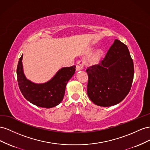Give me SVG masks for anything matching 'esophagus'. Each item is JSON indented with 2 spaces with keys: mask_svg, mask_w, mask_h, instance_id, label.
<instances>
[{
  "mask_svg": "<svg viewBox=\"0 0 150 150\" xmlns=\"http://www.w3.org/2000/svg\"><path fill=\"white\" fill-rule=\"evenodd\" d=\"M83 67H84V62L82 60L79 61L76 65V70L77 71L82 70L83 68Z\"/></svg>",
  "mask_w": 150,
  "mask_h": 150,
  "instance_id": "1",
  "label": "esophagus"
}]
</instances>
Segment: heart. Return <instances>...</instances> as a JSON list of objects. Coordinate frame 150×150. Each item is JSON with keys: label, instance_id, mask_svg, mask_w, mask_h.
Returning <instances> with one entry per match:
<instances>
[{"label": "heart", "instance_id": "b5f03b06", "mask_svg": "<svg viewBox=\"0 0 150 150\" xmlns=\"http://www.w3.org/2000/svg\"><path fill=\"white\" fill-rule=\"evenodd\" d=\"M102 55H103V51L99 50L97 51V52L92 55L91 59H90V62L92 63H96L99 62Z\"/></svg>", "mask_w": 150, "mask_h": 150}]
</instances>
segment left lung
<instances>
[{
	"mask_svg": "<svg viewBox=\"0 0 150 150\" xmlns=\"http://www.w3.org/2000/svg\"><path fill=\"white\" fill-rule=\"evenodd\" d=\"M86 71L89 99L97 105L109 107L119 104L129 92L134 65L127 46L115 40L104 59Z\"/></svg>",
	"mask_w": 150,
	"mask_h": 150,
	"instance_id": "8db88e82",
	"label": "left lung"
}]
</instances>
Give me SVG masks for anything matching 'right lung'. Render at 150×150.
Masks as SVG:
<instances>
[{
    "instance_id": "1",
    "label": "right lung",
    "mask_w": 150,
    "mask_h": 150,
    "mask_svg": "<svg viewBox=\"0 0 150 150\" xmlns=\"http://www.w3.org/2000/svg\"><path fill=\"white\" fill-rule=\"evenodd\" d=\"M23 55L17 67V77L20 91L25 99L31 104L44 108H51L61 103L67 82L75 71V65L61 68L53 77L44 83H35L24 74Z\"/></svg>"
}]
</instances>
